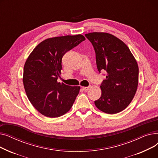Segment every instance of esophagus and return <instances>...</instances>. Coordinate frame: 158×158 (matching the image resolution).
Returning <instances> with one entry per match:
<instances>
[{
    "label": "esophagus",
    "mask_w": 158,
    "mask_h": 158,
    "mask_svg": "<svg viewBox=\"0 0 158 158\" xmlns=\"http://www.w3.org/2000/svg\"><path fill=\"white\" fill-rule=\"evenodd\" d=\"M90 88L89 86H86V87H82V89H83L85 92H86V91H88L89 89Z\"/></svg>",
    "instance_id": "34e87169"
}]
</instances>
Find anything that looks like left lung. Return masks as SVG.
Masks as SVG:
<instances>
[{"mask_svg": "<svg viewBox=\"0 0 158 158\" xmlns=\"http://www.w3.org/2000/svg\"><path fill=\"white\" fill-rule=\"evenodd\" d=\"M85 36L94 46L98 72H107L100 86L101 97L95 104L106 113H119L129 106L136 92L138 63L128 47L114 35L94 32Z\"/></svg>", "mask_w": 158, "mask_h": 158, "instance_id": "8db88e82", "label": "left lung"}]
</instances>
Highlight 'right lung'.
I'll return each mask as SVG.
<instances>
[{
    "instance_id": "obj_1",
    "label": "right lung",
    "mask_w": 158,
    "mask_h": 158,
    "mask_svg": "<svg viewBox=\"0 0 158 158\" xmlns=\"http://www.w3.org/2000/svg\"><path fill=\"white\" fill-rule=\"evenodd\" d=\"M85 40L82 35L48 38L27 59L23 75L25 91L32 105L45 117H59L67 113L79 94L80 86L66 85L57 80L64 54Z\"/></svg>"
}]
</instances>
